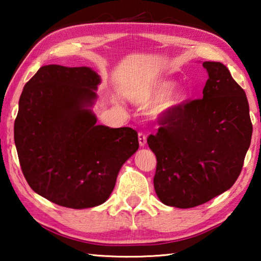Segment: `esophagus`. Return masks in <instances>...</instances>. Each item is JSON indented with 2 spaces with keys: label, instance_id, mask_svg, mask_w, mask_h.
<instances>
[{
  "label": "esophagus",
  "instance_id": "1",
  "mask_svg": "<svg viewBox=\"0 0 261 261\" xmlns=\"http://www.w3.org/2000/svg\"><path fill=\"white\" fill-rule=\"evenodd\" d=\"M138 140L140 146H145L146 145V135L143 134V132H139L138 134Z\"/></svg>",
  "mask_w": 261,
  "mask_h": 261
}]
</instances>
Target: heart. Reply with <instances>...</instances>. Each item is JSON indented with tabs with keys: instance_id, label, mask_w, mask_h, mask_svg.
I'll return each mask as SVG.
<instances>
[{
	"instance_id": "1",
	"label": "heart",
	"mask_w": 261,
	"mask_h": 261,
	"mask_svg": "<svg viewBox=\"0 0 261 261\" xmlns=\"http://www.w3.org/2000/svg\"><path fill=\"white\" fill-rule=\"evenodd\" d=\"M173 86L174 82L171 81L156 82L144 90L134 92L131 94V99L141 108L148 107L159 101L156 108L158 114L168 113L182 105L188 98V92L183 87L175 88L169 92Z\"/></svg>"
}]
</instances>
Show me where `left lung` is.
<instances>
[{
    "mask_svg": "<svg viewBox=\"0 0 261 261\" xmlns=\"http://www.w3.org/2000/svg\"><path fill=\"white\" fill-rule=\"evenodd\" d=\"M202 99L185 101L159 120L147 144L156 156L154 189L163 204L191 208L230 189L252 137L243 88L220 62L202 63Z\"/></svg>",
    "mask_w": 261,
    "mask_h": 261,
    "instance_id": "obj_1",
    "label": "left lung"
}]
</instances>
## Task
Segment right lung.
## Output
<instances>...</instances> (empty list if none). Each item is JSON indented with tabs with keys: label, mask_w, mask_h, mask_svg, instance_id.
Here are the masks:
<instances>
[{
	"label": "right lung",
	"mask_w": 261,
	"mask_h": 261,
	"mask_svg": "<svg viewBox=\"0 0 261 261\" xmlns=\"http://www.w3.org/2000/svg\"><path fill=\"white\" fill-rule=\"evenodd\" d=\"M100 82L91 68L43 65L19 98L14 134L21 171L34 192L60 206L103 204L139 147L131 127L96 124L90 107Z\"/></svg>",
	"instance_id": "add662e5"
}]
</instances>
